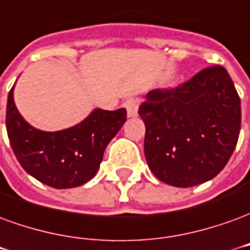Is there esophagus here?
<instances>
[{
	"instance_id": "1",
	"label": "esophagus",
	"mask_w": 250,
	"mask_h": 250,
	"mask_svg": "<svg viewBox=\"0 0 250 250\" xmlns=\"http://www.w3.org/2000/svg\"><path fill=\"white\" fill-rule=\"evenodd\" d=\"M125 107L128 111V117H137V114H139V100L137 98H129L125 102Z\"/></svg>"
}]
</instances>
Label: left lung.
<instances>
[{
  "label": "left lung",
  "mask_w": 250,
  "mask_h": 250,
  "mask_svg": "<svg viewBox=\"0 0 250 250\" xmlns=\"http://www.w3.org/2000/svg\"><path fill=\"white\" fill-rule=\"evenodd\" d=\"M139 114L148 167L159 180L183 188L224 169L241 129L240 97L221 65L202 70L176 88L152 90Z\"/></svg>",
  "instance_id": "1"
}]
</instances>
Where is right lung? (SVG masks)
<instances>
[{"instance_id": "right-lung-1", "label": "right lung", "mask_w": 250, "mask_h": 250, "mask_svg": "<svg viewBox=\"0 0 250 250\" xmlns=\"http://www.w3.org/2000/svg\"><path fill=\"white\" fill-rule=\"evenodd\" d=\"M13 88L6 105V130L21 167L54 188H72L95 176L111 139L126 121V110L94 109L83 121L58 132L32 126L17 110Z\"/></svg>"}]
</instances>
